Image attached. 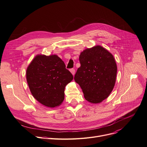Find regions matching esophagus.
<instances>
[{
    "label": "esophagus",
    "instance_id": "1",
    "mask_svg": "<svg viewBox=\"0 0 147 147\" xmlns=\"http://www.w3.org/2000/svg\"><path fill=\"white\" fill-rule=\"evenodd\" d=\"M70 72H71V74H72L73 75H74L75 74V70L74 69H71L70 70Z\"/></svg>",
    "mask_w": 147,
    "mask_h": 147
}]
</instances>
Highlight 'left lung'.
I'll use <instances>...</instances> for the list:
<instances>
[{"mask_svg":"<svg viewBox=\"0 0 147 147\" xmlns=\"http://www.w3.org/2000/svg\"><path fill=\"white\" fill-rule=\"evenodd\" d=\"M81 66L75 75L84 98L92 104L107 99L116 82L117 66L114 56L100 45L84 50L80 55Z\"/></svg>","mask_w":147,"mask_h":147,"instance_id":"left-lung-1","label":"left lung"}]
</instances>
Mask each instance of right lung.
<instances>
[{"mask_svg":"<svg viewBox=\"0 0 147 147\" xmlns=\"http://www.w3.org/2000/svg\"><path fill=\"white\" fill-rule=\"evenodd\" d=\"M26 76L33 96L49 108L62 104L65 86L73 80V75L57 55H37L28 65Z\"/></svg>","mask_w":147,"mask_h":147,"instance_id":"obj_1","label":"right lung"}]
</instances>
